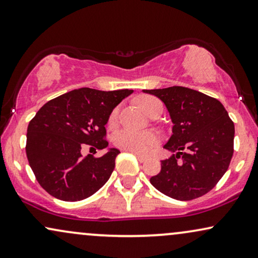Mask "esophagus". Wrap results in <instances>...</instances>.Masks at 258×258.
<instances>
[{
  "label": "esophagus",
  "mask_w": 258,
  "mask_h": 258,
  "mask_svg": "<svg viewBox=\"0 0 258 258\" xmlns=\"http://www.w3.org/2000/svg\"><path fill=\"white\" fill-rule=\"evenodd\" d=\"M132 153L136 155V158L139 159V161H140V163H144V161L147 160V157H145V155H142V154H139V153H135V152H132Z\"/></svg>",
  "instance_id": "esophagus-1"
}]
</instances>
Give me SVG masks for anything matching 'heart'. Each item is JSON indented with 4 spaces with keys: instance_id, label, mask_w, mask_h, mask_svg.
Wrapping results in <instances>:
<instances>
[{
    "instance_id": "b5f03b06",
    "label": "heart",
    "mask_w": 258,
    "mask_h": 258,
    "mask_svg": "<svg viewBox=\"0 0 258 258\" xmlns=\"http://www.w3.org/2000/svg\"><path fill=\"white\" fill-rule=\"evenodd\" d=\"M140 106L151 116L155 110L159 107H163L160 101L155 99L153 97H142L139 100ZM117 113L118 111L113 110L110 114L109 124L113 125L116 123ZM158 136L152 132H135L132 129H122L118 130L113 136V144L116 147L122 148L124 151L135 152V153L146 154L151 151L152 147H154L158 144Z\"/></svg>"
}]
</instances>
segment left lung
I'll list each match as a JSON object with an SVG mask.
<instances>
[{"instance_id": "obj_1", "label": "left lung", "mask_w": 258, "mask_h": 258, "mask_svg": "<svg viewBox=\"0 0 258 258\" xmlns=\"http://www.w3.org/2000/svg\"><path fill=\"white\" fill-rule=\"evenodd\" d=\"M144 92L163 101L173 123L172 135L164 148L174 154L161 160L160 172L151 178L152 185L179 201L211 191L233 155L234 124L224 105L182 86Z\"/></svg>"}]
</instances>
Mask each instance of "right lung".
<instances>
[{
    "mask_svg": "<svg viewBox=\"0 0 258 258\" xmlns=\"http://www.w3.org/2000/svg\"><path fill=\"white\" fill-rule=\"evenodd\" d=\"M133 90L79 88L47 101L27 128L26 155L40 186L56 199L80 201L97 192L114 168L119 154L109 148L103 157L84 158L85 145L104 149L105 124L114 107Z\"/></svg>",
    "mask_w": 258,
    "mask_h": 258,
    "instance_id": "add662e5",
    "label": "right lung"
}]
</instances>
